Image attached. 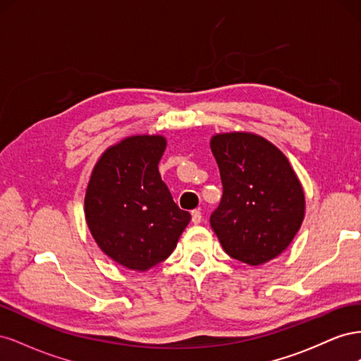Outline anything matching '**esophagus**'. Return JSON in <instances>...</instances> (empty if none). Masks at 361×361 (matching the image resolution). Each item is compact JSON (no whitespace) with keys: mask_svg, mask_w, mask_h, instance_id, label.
I'll use <instances>...</instances> for the list:
<instances>
[{"mask_svg":"<svg viewBox=\"0 0 361 361\" xmlns=\"http://www.w3.org/2000/svg\"><path fill=\"white\" fill-rule=\"evenodd\" d=\"M191 221L194 223V224H200V221H202V212L200 211H192L191 212Z\"/></svg>","mask_w":361,"mask_h":361,"instance_id":"34e87169","label":"esophagus"}]
</instances>
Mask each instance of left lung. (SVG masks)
<instances>
[{
    "mask_svg": "<svg viewBox=\"0 0 361 361\" xmlns=\"http://www.w3.org/2000/svg\"><path fill=\"white\" fill-rule=\"evenodd\" d=\"M211 150L223 182L211 227L224 251L251 267L276 259L292 243L305 214L302 185L288 158L251 133L215 134Z\"/></svg>",
    "mask_w": 361,
    "mask_h": 361,
    "instance_id": "1",
    "label": "left lung"
}]
</instances>
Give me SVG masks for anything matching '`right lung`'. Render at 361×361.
I'll use <instances>...</instances> for the list:
<instances>
[{
    "label": "right lung",
    "mask_w": 361,
    "mask_h": 361,
    "mask_svg": "<svg viewBox=\"0 0 361 361\" xmlns=\"http://www.w3.org/2000/svg\"><path fill=\"white\" fill-rule=\"evenodd\" d=\"M166 147L162 135L120 140L97 159L87 185L84 214L94 243L128 269L145 272L166 260L191 220L161 179Z\"/></svg>",
    "instance_id": "obj_1"
}]
</instances>
